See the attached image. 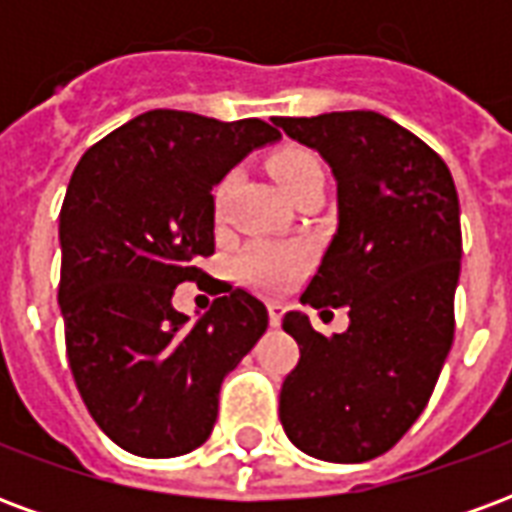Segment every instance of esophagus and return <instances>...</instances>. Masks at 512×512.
<instances>
[{"instance_id": "esophagus-1", "label": "esophagus", "mask_w": 512, "mask_h": 512, "mask_svg": "<svg viewBox=\"0 0 512 512\" xmlns=\"http://www.w3.org/2000/svg\"><path fill=\"white\" fill-rule=\"evenodd\" d=\"M285 318V304H279V301H268V321L271 326H279Z\"/></svg>"}]
</instances>
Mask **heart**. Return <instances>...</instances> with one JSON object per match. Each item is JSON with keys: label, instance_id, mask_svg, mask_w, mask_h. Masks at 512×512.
<instances>
[{"label": "heart", "instance_id": "b5f03b06", "mask_svg": "<svg viewBox=\"0 0 512 512\" xmlns=\"http://www.w3.org/2000/svg\"><path fill=\"white\" fill-rule=\"evenodd\" d=\"M268 169H271V175L277 178V183L290 200L299 191L310 189L315 183H323L321 161L307 147H279L268 156ZM222 191L224 186H219L216 197H222ZM301 266H304V255L299 249H288V246L277 244L246 246L235 260L238 277L263 290H282L285 285H290L301 271Z\"/></svg>", "mask_w": 512, "mask_h": 512}]
</instances>
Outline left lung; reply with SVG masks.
I'll use <instances>...</instances> for the list:
<instances>
[{"label": "left lung", "instance_id": "8db88e82", "mask_svg": "<svg viewBox=\"0 0 512 512\" xmlns=\"http://www.w3.org/2000/svg\"><path fill=\"white\" fill-rule=\"evenodd\" d=\"M337 180V233L301 301L348 307V332L312 329L304 312L282 329L299 365L279 392L288 439L312 458L362 463L403 439L439 381L455 334L461 208L447 164L378 112L274 117Z\"/></svg>", "mask_w": 512, "mask_h": 512}]
</instances>
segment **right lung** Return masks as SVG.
Wrapping results in <instances>:
<instances>
[{"label": "right lung", "instance_id": "add662e5", "mask_svg": "<svg viewBox=\"0 0 512 512\" xmlns=\"http://www.w3.org/2000/svg\"><path fill=\"white\" fill-rule=\"evenodd\" d=\"M263 120L175 109L128 120L76 164L60 211V310L73 381L117 447L175 458L211 436L224 376L268 329L266 304L227 288L200 321L172 307L213 255V194Z\"/></svg>", "mask_w": 512, "mask_h": 512}]
</instances>
